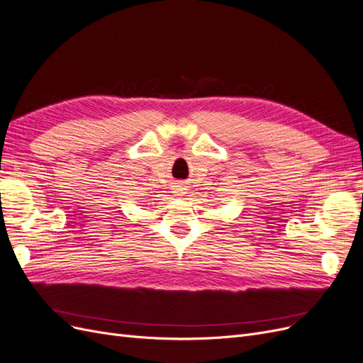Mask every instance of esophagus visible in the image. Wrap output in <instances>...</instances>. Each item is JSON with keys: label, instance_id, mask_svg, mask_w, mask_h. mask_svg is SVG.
Masks as SVG:
<instances>
[{"label": "esophagus", "instance_id": "esophagus-1", "mask_svg": "<svg viewBox=\"0 0 363 363\" xmlns=\"http://www.w3.org/2000/svg\"><path fill=\"white\" fill-rule=\"evenodd\" d=\"M173 193L177 194V196H181V194H184V189H181V186H178V189H174Z\"/></svg>", "mask_w": 363, "mask_h": 363}]
</instances>
